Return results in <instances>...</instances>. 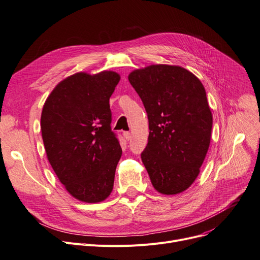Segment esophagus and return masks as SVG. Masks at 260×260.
I'll return each instance as SVG.
<instances>
[{
  "mask_svg": "<svg viewBox=\"0 0 260 260\" xmlns=\"http://www.w3.org/2000/svg\"><path fill=\"white\" fill-rule=\"evenodd\" d=\"M124 137L126 138V141H130L131 133L130 132H124Z\"/></svg>",
  "mask_w": 260,
  "mask_h": 260,
  "instance_id": "34e87169",
  "label": "esophagus"
}]
</instances>
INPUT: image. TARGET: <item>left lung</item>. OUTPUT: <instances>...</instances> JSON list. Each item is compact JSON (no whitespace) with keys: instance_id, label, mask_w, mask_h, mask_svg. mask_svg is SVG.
Returning a JSON list of instances; mask_svg holds the SVG:
<instances>
[{"instance_id":"obj_1","label":"left lung","mask_w":260,"mask_h":260,"mask_svg":"<svg viewBox=\"0 0 260 260\" xmlns=\"http://www.w3.org/2000/svg\"><path fill=\"white\" fill-rule=\"evenodd\" d=\"M128 79L148 114V145L141 156L151 182L164 194L182 192L196 180L210 144L212 115L205 88L176 66H150Z\"/></svg>"}]
</instances>
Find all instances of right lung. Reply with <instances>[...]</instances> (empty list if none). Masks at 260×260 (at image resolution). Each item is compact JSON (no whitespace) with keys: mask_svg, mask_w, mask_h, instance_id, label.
Segmentation results:
<instances>
[{"mask_svg":"<svg viewBox=\"0 0 260 260\" xmlns=\"http://www.w3.org/2000/svg\"><path fill=\"white\" fill-rule=\"evenodd\" d=\"M119 79L110 71L77 73L53 89L43 108L41 128L49 162L67 190L86 203L110 194L122 156L109 105Z\"/></svg>","mask_w":260,"mask_h":260,"instance_id":"1","label":"right lung"}]
</instances>
